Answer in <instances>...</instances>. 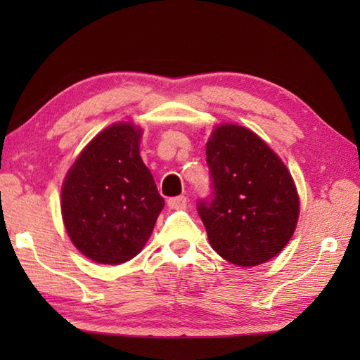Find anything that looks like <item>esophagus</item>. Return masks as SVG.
Wrapping results in <instances>:
<instances>
[{
    "instance_id": "34e87169",
    "label": "esophagus",
    "mask_w": 360,
    "mask_h": 360,
    "mask_svg": "<svg viewBox=\"0 0 360 360\" xmlns=\"http://www.w3.org/2000/svg\"><path fill=\"white\" fill-rule=\"evenodd\" d=\"M168 207L174 210H184L187 207V198L186 196H174L168 200Z\"/></svg>"
}]
</instances>
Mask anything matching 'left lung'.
<instances>
[{"label":"left lung","instance_id":"left-lung-1","mask_svg":"<svg viewBox=\"0 0 360 360\" xmlns=\"http://www.w3.org/2000/svg\"><path fill=\"white\" fill-rule=\"evenodd\" d=\"M212 195L198 202L210 246L232 264L269 262L292 236L300 202L281 159L250 131L223 124L205 148Z\"/></svg>","mask_w":360,"mask_h":360}]
</instances>
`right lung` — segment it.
Segmentation results:
<instances>
[{
	"mask_svg": "<svg viewBox=\"0 0 360 360\" xmlns=\"http://www.w3.org/2000/svg\"><path fill=\"white\" fill-rule=\"evenodd\" d=\"M142 129L114 124L91 141L62 188L66 232L83 255L102 264L134 258L148 241L164 198L139 155Z\"/></svg>",
	"mask_w": 360,
	"mask_h": 360,
	"instance_id": "obj_1",
	"label": "right lung"
}]
</instances>
